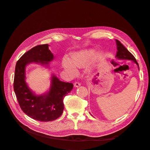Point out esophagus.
<instances>
[{
    "mask_svg": "<svg viewBox=\"0 0 150 150\" xmlns=\"http://www.w3.org/2000/svg\"><path fill=\"white\" fill-rule=\"evenodd\" d=\"M74 87L78 88V87H79V86H81V83H79V82H76V83H74Z\"/></svg>",
    "mask_w": 150,
    "mask_h": 150,
    "instance_id": "1",
    "label": "esophagus"
}]
</instances>
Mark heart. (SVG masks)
<instances>
[{
	"mask_svg": "<svg viewBox=\"0 0 150 150\" xmlns=\"http://www.w3.org/2000/svg\"><path fill=\"white\" fill-rule=\"evenodd\" d=\"M94 54L93 49H85L82 51L75 52L71 56V61L67 58H64L62 61V65L64 69L69 73L74 76L78 73L76 68L81 69L86 66ZM99 57V54L95 56L97 59Z\"/></svg>",
	"mask_w": 150,
	"mask_h": 150,
	"instance_id": "1",
	"label": "heart"
}]
</instances>
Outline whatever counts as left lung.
<instances>
[{
  "label": "left lung",
  "mask_w": 150,
  "mask_h": 150,
  "mask_svg": "<svg viewBox=\"0 0 150 150\" xmlns=\"http://www.w3.org/2000/svg\"><path fill=\"white\" fill-rule=\"evenodd\" d=\"M116 46H117V50L116 57L117 59L132 61L138 66V68H139L138 63L137 62V60H136L135 57L133 56V54L130 52H129L128 50L118 40L116 39Z\"/></svg>",
  "instance_id": "1"
}]
</instances>
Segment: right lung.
Listing matches in <instances>:
<instances>
[{
    "mask_svg": "<svg viewBox=\"0 0 150 150\" xmlns=\"http://www.w3.org/2000/svg\"><path fill=\"white\" fill-rule=\"evenodd\" d=\"M54 56L48 44L39 45L22 56L16 63L13 89L21 110L25 115L40 121H51L61 116L64 110V97L71 92L73 84L61 81L53 74L48 91L36 95L25 82V67L30 63L49 66Z\"/></svg>",
    "mask_w": 150,
    "mask_h": 150,
    "instance_id": "1",
    "label": "right lung"
}]
</instances>
